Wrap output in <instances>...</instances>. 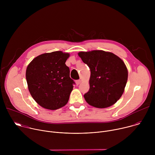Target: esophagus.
Segmentation results:
<instances>
[{
	"label": "esophagus",
	"mask_w": 155,
	"mask_h": 155,
	"mask_svg": "<svg viewBox=\"0 0 155 155\" xmlns=\"http://www.w3.org/2000/svg\"><path fill=\"white\" fill-rule=\"evenodd\" d=\"M75 83H76L77 85H78L81 83V80H77L75 81Z\"/></svg>",
	"instance_id": "obj_1"
}]
</instances>
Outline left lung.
<instances>
[{"mask_svg": "<svg viewBox=\"0 0 155 155\" xmlns=\"http://www.w3.org/2000/svg\"><path fill=\"white\" fill-rule=\"evenodd\" d=\"M83 62L90 69V90L84 95L88 104L107 108L115 104L124 93L128 72L123 61L103 50L80 51Z\"/></svg>", "mask_w": 155, "mask_h": 155, "instance_id": "8db88e82", "label": "left lung"}]
</instances>
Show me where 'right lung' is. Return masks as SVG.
<instances>
[{"label": "right lung", "instance_id": "obj_1", "mask_svg": "<svg viewBox=\"0 0 155 155\" xmlns=\"http://www.w3.org/2000/svg\"><path fill=\"white\" fill-rule=\"evenodd\" d=\"M70 56L61 51L41 54L28 65L26 78L29 93L41 107L56 110L67 104L74 81L65 62Z\"/></svg>", "mask_w": 155, "mask_h": 155}]
</instances>
